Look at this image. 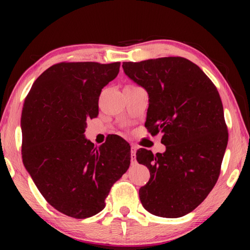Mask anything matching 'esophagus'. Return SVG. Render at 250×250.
Wrapping results in <instances>:
<instances>
[{"label": "esophagus", "mask_w": 250, "mask_h": 250, "mask_svg": "<svg viewBox=\"0 0 250 250\" xmlns=\"http://www.w3.org/2000/svg\"><path fill=\"white\" fill-rule=\"evenodd\" d=\"M135 153H137V146H131V164L137 163V160H135Z\"/></svg>", "instance_id": "obj_1"}]
</instances>
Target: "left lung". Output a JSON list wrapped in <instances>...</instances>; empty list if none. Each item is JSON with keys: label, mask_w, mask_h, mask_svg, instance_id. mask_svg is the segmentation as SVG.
Masks as SVG:
<instances>
[{"label": "left lung", "mask_w": 250, "mask_h": 250, "mask_svg": "<svg viewBox=\"0 0 250 250\" xmlns=\"http://www.w3.org/2000/svg\"><path fill=\"white\" fill-rule=\"evenodd\" d=\"M125 74L149 95L146 128L162 133L164 153L137 151L150 171L139 189L149 213L176 218L191 213L216 184L228 142L217 88L200 67L183 57L122 64Z\"/></svg>", "instance_id": "obj_1"}]
</instances>
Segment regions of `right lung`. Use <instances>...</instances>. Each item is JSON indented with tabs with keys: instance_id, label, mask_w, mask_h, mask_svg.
I'll list each match as a JSON object with an SVG mask.
<instances>
[{
	"instance_id": "add662e5",
	"label": "right lung",
	"mask_w": 250,
	"mask_h": 250,
	"mask_svg": "<svg viewBox=\"0 0 250 250\" xmlns=\"http://www.w3.org/2000/svg\"><path fill=\"white\" fill-rule=\"evenodd\" d=\"M120 62H59L35 80L24 101L22 159L42 195L67 216L98 214L130 166L129 143L111 135L99 147L84 138L98 116L101 89Z\"/></svg>"
}]
</instances>
